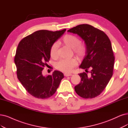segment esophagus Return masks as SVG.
<instances>
[{
	"label": "esophagus",
	"mask_w": 128,
	"mask_h": 128,
	"mask_svg": "<svg viewBox=\"0 0 128 128\" xmlns=\"http://www.w3.org/2000/svg\"><path fill=\"white\" fill-rule=\"evenodd\" d=\"M64 76H72V74H70V73H64Z\"/></svg>",
	"instance_id": "34e87169"
}]
</instances>
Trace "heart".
Listing matches in <instances>:
<instances>
[{
	"instance_id": "heart-1",
	"label": "heart",
	"mask_w": 128,
	"mask_h": 128,
	"mask_svg": "<svg viewBox=\"0 0 128 128\" xmlns=\"http://www.w3.org/2000/svg\"><path fill=\"white\" fill-rule=\"evenodd\" d=\"M62 43L73 49L74 53L78 58H82L86 53V47L85 45L80 43V40L78 37L72 35H65ZM50 55L52 58H55L58 57V45L56 43L52 45L50 49ZM78 62L74 58L60 59L55 63V68L65 72H70L74 67L77 65Z\"/></svg>"
}]
</instances>
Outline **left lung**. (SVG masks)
<instances>
[{"label": "left lung", "instance_id": "obj_1", "mask_svg": "<svg viewBox=\"0 0 128 128\" xmlns=\"http://www.w3.org/2000/svg\"><path fill=\"white\" fill-rule=\"evenodd\" d=\"M68 32L77 34L84 41L86 55L80 68L88 70L80 73L81 82L74 88L78 95L84 98H95L102 92L113 75L114 56L110 40L103 32L88 24L74 27Z\"/></svg>", "mask_w": 128, "mask_h": 128}]
</instances>
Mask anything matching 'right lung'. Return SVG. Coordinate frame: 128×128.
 Wrapping results in <instances>:
<instances>
[{
	"mask_svg": "<svg viewBox=\"0 0 128 128\" xmlns=\"http://www.w3.org/2000/svg\"><path fill=\"white\" fill-rule=\"evenodd\" d=\"M66 30H38L24 38L19 43L14 59L17 78L32 96L42 99L50 97L64 78L63 73L58 70L47 76L42 75V70L49 62L52 45Z\"/></svg>",
	"mask_w": 128,
	"mask_h": 128,
	"instance_id": "1",
	"label": "right lung"
}]
</instances>
